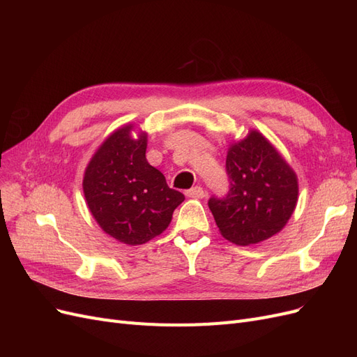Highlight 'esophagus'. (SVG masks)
<instances>
[{"label": "esophagus", "instance_id": "34e87169", "mask_svg": "<svg viewBox=\"0 0 357 357\" xmlns=\"http://www.w3.org/2000/svg\"><path fill=\"white\" fill-rule=\"evenodd\" d=\"M186 197L199 199V198H204V197H205V190H204L201 186H193L192 189L186 190Z\"/></svg>", "mask_w": 357, "mask_h": 357}]
</instances>
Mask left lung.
<instances>
[{
  "label": "left lung",
  "mask_w": 357,
  "mask_h": 357,
  "mask_svg": "<svg viewBox=\"0 0 357 357\" xmlns=\"http://www.w3.org/2000/svg\"><path fill=\"white\" fill-rule=\"evenodd\" d=\"M231 188L208 207L226 240L236 245L257 244L282 231L298 201L295 171L257 131L231 144L226 156Z\"/></svg>",
  "instance_id": "1"
}]
</instances>
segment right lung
Listing matches in <instances>:
<instances>
[{
    "label": "right lung",
    "instance_id": "right-lung-1",
    "mask_svg": "<svg viewBox=\"0 0 357 357\" xmlns=\"http://www.w3.org/2000/svg\"><path fill=\"white\" fill-rule=\"evenodd\" d=\"M125 125L107 137L86 167L83 192L101 229L128 245L144 244L164 232L185 201L146 159L147 134L131 135Z\"/></svg>",
    "mask_w": 357,
    "mask_h": 357
}]
</instances>
